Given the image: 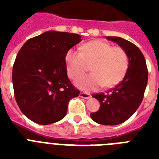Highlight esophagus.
Wrapping results in <instances>:
<instances>
[{"instance_id": "esophagus-1", "label": "esophagus", "mask_w": 159, "mask_h": 159, "mask_svg": "<svg viewBox=\"0 0 159 159\" xmlns=\"http://www.w3.org/2000/svg\"><path fill=\"white\" fill-rule=\"evenodd\" d=\"M80 97H82V98H84V99H89L92 97V96L88 93H86V92H81L80 93Z\"/></svg>"}]
</instances>
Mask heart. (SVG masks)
<instances>
[{"label": "heart", "mask_w": 159, "mask_h": 159, "mask_svg": "<svg viewBox=\"0 0 159 159\" xmlns=\"http://www.w3.org/2000/svg\"><path fill=\"white\" fill-rule=\"evenodd\" d=\"M80 49H69L65 55L67 75L72 79L81 77L92 63L93 72L76 82L79 89L90 92L103 86L111 87L123 79L128 68V56L123 48L97 39L84 43Z\"/></svg>", "instance_id": "1"}]
</instances>
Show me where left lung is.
<instances>
[{
	"label": "left lung",
	"mask_w": 159,
	"mask_h": 159,
	"mask_svg": "<svg viewBox=\"0 0 159 159\" xmlns=\"http://www.w3.org/2000/svg\"><path fill=\"white\" fill-rule=\"evenodd\" d=\"M111 40L120 46L129 58V66L124 79L107 92L92 97L100 102V109L91 113V118L104 125H116L127 120L140 106L146 86L148 72L145 58L140 49L129 41L120 37H110Z\"/></svg>",
	"instance_id": "left-lung-1"
}]
</instances>
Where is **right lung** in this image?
I'll list each match as a JSON object with an SVG mask.
<instances>
[{
  "label": "right lung",
  "mask_w": 159,
  "mask_h": 159,
  "mask_svg": "<svg viewBox=\"0 0 159 159\" xmlns=\"http://www.w3.org/2000/svg\"><path fill=\"white\" fill-rule=\"evenodd\" d=\"M81 41L77 34L50 30L30 39L19 51L12 71L15 98L34 123L61 120L70 100L79 96L67 77L65 55Z\"/></svg>",
  "instance_id": "right-lung-1"
}]
</instances>
